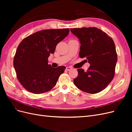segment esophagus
<instances>
[{
    "label": "esophagus",
    "mask_w": 132,
    "mask_h": 132,
    "mask_svg": "<svg viewBox=\"0 0 132 132\" xmlns=\"http://www.w3.org/2000/svg\"><path fill=\"white\" fill-rule=\"evenodd\" d=\"M71 69H72V68L70 67H66V70H68V71L70 70Z\"/></svg>",
    "instance_id": "esophagus-1"
}]
</instances>
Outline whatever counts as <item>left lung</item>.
Masks as SVG:
<instances>
[{
  "mask_svg": "<svg viewBox=\"0 0 132 132\" xmlns=\"http://www.w3.org/2000/svg\"><path fill=\"white\" fill-rule=\"evenodd\" d=\"M70 31L80 42L79 57H86L90 64L86 71L78 69L74 84L86 93H98L105 89L114 77L117 62L114 41L96 27L71 29Z\"/></svg>",
  "mask_w": 132,
  "mask_h": 132,
  "instance_id": "1",
  "label": "left lung"
}]
</instances>
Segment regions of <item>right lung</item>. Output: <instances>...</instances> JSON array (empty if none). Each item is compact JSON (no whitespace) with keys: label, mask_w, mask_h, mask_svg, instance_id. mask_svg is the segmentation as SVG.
Segmentation results:
<instances>
[{"label":"right lung","mask_w":132,"mask_h":132,"mask_svg":"<svg viewBox=\"0 0 132 132\" xmlns=\"http://www.w3.org/2000/svg\"><path fill=\"white\" fill-rule=\"evenodd\" d=\"M69 32V29L42 30L29 36L19 44L14 67L18 80L28 91L42 94L56 85L65 67L54 68L48 64V58Z\"/></svg>","instance_id":"1"}]
</instances>
